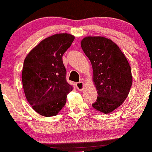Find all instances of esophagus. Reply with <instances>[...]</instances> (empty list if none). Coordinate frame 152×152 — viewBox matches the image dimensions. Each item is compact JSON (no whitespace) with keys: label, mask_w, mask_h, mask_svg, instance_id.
Segmentation results:
<instances>
[{"label":"esophagus","mask_w":152,"mask_h":152,"mask_svg":"<svg viewBox=\"0 0 152 152\" xmlns=\"http://www.w3.org/2000/svg\"><path fill=\"white\" fill-rule=\"evenodd\" d=\"M76 88H77V89L78 91H82L84 88L83 82H82V81L78 82V83H76Z\"/></svg>","instance_id":"obj_1"}]
</instances>
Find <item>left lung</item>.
<instances>
[{
  "label": "left lung",
  "mask_w": 152,
  "mask_h": 152,
  "mask_svg": "<svg viewBox=\"0 0 152 152\" xmlns=\"http://www.w3.org/2000/svg\"><path fill=\"white\" fill-rule=\"evenodd\" d=\"M81 48L91 62L98 97L93 107L108 114L123 103L132 84L127 58L115 43L104 37H86Z\"/></svg>",
  "instance_id": "obj_1"
}]
</instances>
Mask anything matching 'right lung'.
<instances>
[{"mask_svg": "<svg viewBox=\"0 0 152 152\" xmlns=\"http://www.w3.org/2000/svg\"><path fill=\"white\" fill-rule=\"evenodd\" d=\"M75 37L67 33L45 38L29 52L23 64L22 81L25 97L37 113L45 117L57 115L73 87L66 80L62 56Z\"/></svg>", "mask_w": 152, "mask_h": 152, "instance_id": "add662e5", "label": "right lung"}]
</instances>
